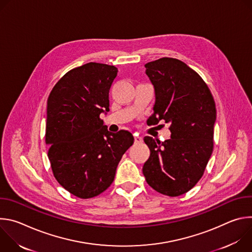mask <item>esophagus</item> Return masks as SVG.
<instances>
[{
    "instance_id": "esophagus-1",
    "label": "esophagus",
    "mask_w": 252,
    "mask_h": 252,
    "mask_svg": "<svg viewBox=\"0 0 252 252\" xmlns=\"http://www.w3.org/2000/svg\"><path fill=\"white\" fill-rule=\"evenodd\" d=\"M141 142H142V137L138 136V135H135L134 136V143H141Z\"/></svg>"
}]
</instances>
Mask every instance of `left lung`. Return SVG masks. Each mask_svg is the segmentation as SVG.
Here are the masks:
<instances>
[{"label": "left lung", "instance_id": "1", "mask_svg": "<svg viewBox=\"0 0 252 252\" xmlns=\"http://www.w3.org/2000/svg\"><path fill=\"white\" fill-rule=\"evenodd\" d=\"M155 89L154 125H169L170 138H143L151 151L142 167L147 183L158 192L182 195L201 178L213 150L217 121L212 94L200 76L184 62L161 58L145 64Z\"/></svg>", "mask_w": 252, "mask_h": 252}]
</instances>
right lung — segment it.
<instances>
[{"instance_id": "right-lung-1", "label": "right lung", "mask_w": 252, "mask_h": 252, "mask_svg": "<svg viewBox=\"0 0 252 252\" xmlns=\"http://www.w3.org/2000/svg\"><path fill=\"white\" fill-rule=\"evenodd\" d=\"M118 68L88 63L70 69L52 90L47 104L46 143L58 183L80 198L109 188L123 155L132 146L127 130H107L100 114L110 111L109 93Z\"/></svg>"}]
</instances>
